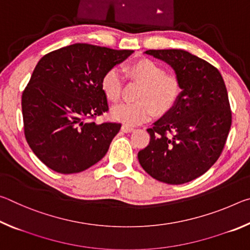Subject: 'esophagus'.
Wrapping results in <instances>:
<instances>
[{
    "mask_svg": "<svg viewBox=\"0 0 250 250\" xmlns=\"http://www.w3.org/2000/svg\"><path fill=\"white\" fill-rule=\"evenodd\" d=\"M121 130L124 131V132L128 133V132H131V131H133L134 128H133V126H131V125H124L121 126Z\"/></svg>",
    "mask_w": 250,
    "mask_h": 250,
    "instance_id": "obj_1",
    "label": "esophagus"
}]
</instances>
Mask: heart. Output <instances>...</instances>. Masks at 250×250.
Wrapping results in <instances>:
<instances>
[{"instance_id": "b5f03b06", "label": "heart", "mask_w": 250, "mask_h": 250, "mask_svg": "<svg viewBox=\"0 0 250 250\" xmlns=\"http://www.w3.org/2000/svg\"><path fill=\"white\" fill-rule=\"evenodd\" d=\"M131 82L141 84L135 96L138 101L112 108L113 119L126 125H139L150 119L153 112L163 115L174 107L181 95V82L173 74H167L162 66L149 58H141L125 68ZM101 90L111 103H118L124 82L116 69H110L101 79Z\"/></svg>"}]
</instances>
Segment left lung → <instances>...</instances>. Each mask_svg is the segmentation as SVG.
<instances>
[{"instance_id":"1","label":"left lung","mask_w":250,"mask_h":250,"mask_svg":"<svg viewBox=\"0 0 250 250\" xmlns=\"http://www.w3.org/2000/svg\"><path fill=\"white\" fill-rule=\"evenodd\" d=\"M181 82L174 107L154 122L150 143L139 151L141 167L153 179L183 184L204 174L218 160L231 125L227 89L217 68L182 49H150Z\"/></svg>"}]
</instances>
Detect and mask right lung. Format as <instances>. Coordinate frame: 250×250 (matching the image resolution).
Here are the masks:
<instances>
[{"mask_svg":"<svg viewBox=\"0 0 250 250\" xmlns=\"http://www.w3.org/2000/svg\"><path fill=\"white\" fill-rule=\"evenodd\" d=\"M132 53L77 43L37 62L23 91L22 112L26 141L46 167L73 174L105 155L121 124L87 120L108 111L101 79Z\"/></svg>","mask_w":250,"mask_h":250,"instance_id":"obj_1","label":"right lung"}]
</instances>
